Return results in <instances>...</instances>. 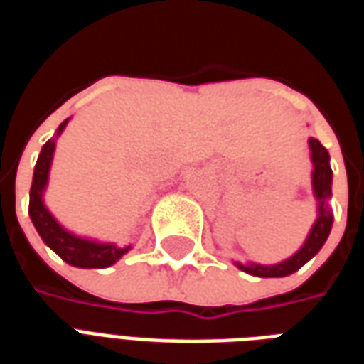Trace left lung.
<instances>
[{
    "label": "left lung",
    "instance_id": "1",
    "mask_svg": "<svg viewBox=\"0 0 364 364\" xmlns=\"http://www.w3.org/2000/svg\"><path fill=\"white\" fill-rule=\"evenodd\" d=\"M310 158H312L314 171H312V189L314 197L318 200V218L314 222L310 234L306 237L302 247L298 250L292 257L274 263V265H259V263H236L237 269H242L244 273L253 274V277H289V274L296 273L298 269L304 263L312 259L316 253L320 252L321 245L326 244L329 232H331V224H333V216L328 206V198L331 197V167H329V154L328 150L320 144V140L310 138Z\"/></svg>",
    "mask_w": 364,
    "mask_h": 364
}]
</instances>
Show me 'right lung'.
<instances>
[{"label":"right lung","mask_w":364,"mask_h":364,"mask_svg":"<svg viewBox=\"0 0 364 364\" xmlns=\"http://www.w3.org/2000/svg\"><path fill=\"white\" fill-rule=\"evenodd\" d=\"M68 120L70 119H66L60 124L56 136L62 134ZM54 150H56V140L52 138V140L44 144L43 150L38 154L35 173H33L31 195H28L31 197L28 198V216H31V220L35 224L38 236L43 237L44 244L48 245L54 253H58L68 265L82 269L111 267L112 263H117L130 250V245L119 247V245L114 244H101V242H95V240L75 236L72 232H68L66 228H62L60 222L44 206L43 195L44 189H46V183H48Z\"/></svg>","instance_id":"obj_1"}]
</instances>
